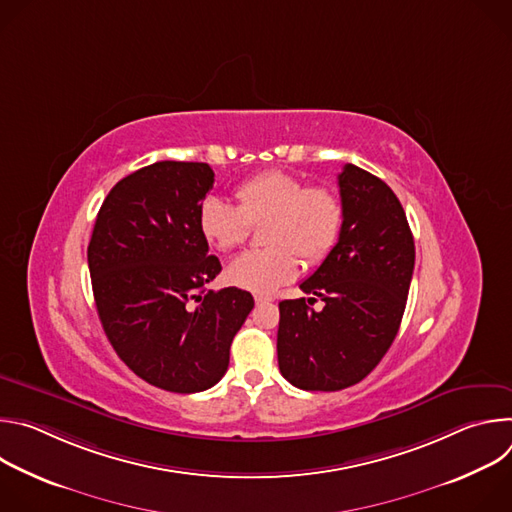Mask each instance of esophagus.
I'll use <instances>...</instances> for the list:
<instances>
[{"instance_id":"obj_1","label":"esophagus","mask_w":512,"mask_h":512,"mask_svg":"<svg viewBox=\"0 0 512 512\" xmlns=\"http://www.w3.org/2000/svg\"><path fill=\"white\" fill-rule=\"evenodd\" d=\"M273 300H275L273 296H263V294H257V296H255L257 306H261V304H269V302H273Z\"/></svg>"}]
</instances>
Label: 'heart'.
Returning a JSON list of instances; mask_svg holds the SVG:
<instances>
[{
  "label": "heart",
  "instance_id": "1",
  "mask_svg": "<svg viewBox=\"0 0 512 512\" xmlns=\"http://www.w3.org/2000/svg\"><path fill=\"white\" fill-rule=\"evenodd\" d=\"M237 206L208 196L198 212L204 239L218 251H233L249 237V225H263L267 245L243 253L227 265V279L253 294H269L298 275V257L306 265L320 263L334 247L344 204L328 186L306 182L283 170L257 174L235 190Z\"/></svg>",
  "mask_w": 512,
  "mask_h": 512
}]
</instances>
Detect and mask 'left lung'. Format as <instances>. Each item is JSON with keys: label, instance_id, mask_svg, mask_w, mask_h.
I'll return each mask as SVG.
<instances>
[{"label": "left lung", "instance_id": "left-lung-1", "mask_svg": "<svg viewBox=\"0 0 512 512\" xmlns=\"http://www.w3.org/2000/svg\"><path fill=\"white\" fill-rule=\"evenodd\" d=\"M338 243L300 289L279 302L277 362L304 391H340L367 377L393 344L407 304L415 243L395 192L354 164L338 174ZM322 299V311L311 306Z\"/></svg>", "mask_w": 512, "mask_h": 512}]
</instances>
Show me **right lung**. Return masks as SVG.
<instances>
[{
  "instance_id": "obj_1",
  "label": "right lung",
  "mask_w": 512,
  "mask_h": 512,
  "mask_svg": "<svg viewBox=\"0 0 512 512\" xmlns=\"http://www.w3.org/2000/svg\"><path fill=\"white\" fill-rule=\"evenodd\" d=\"M212 184L202 162H156L125 176L103 200L87 249L111 346L139 379L172 393L225 377L255 306L239 287H206L223 269L198 225Z\"/></svg>"
}]
</instances>
